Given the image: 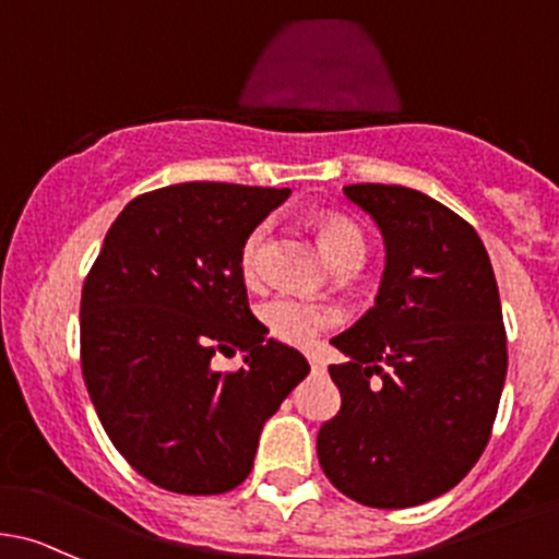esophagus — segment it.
I'll use <instances>...</instances> for the list:
<instances>
[{
	"instance_id": "34e87169",
	"label": "esophagus",
	"mask_w": 559,
	"mask_h": 559,
	"mask_svg": "<svg viewBox=\"0 0 559 559\" xmlns=\"http://www.w3.org/2000/svg\"><path fill=\"white\" fill-rule=\"evenodd\" d=\"M308 361H310V367H313V369H324V358H321V354H316V350H310Z\"/></svg>"
}]
</instances>
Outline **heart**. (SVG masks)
<instances>
[{
  "instance_id": "b5f03b06",
  "label": "heart",
  "mask_w": 559,
  "mask_h": 559,
  "mask_svg": "<svg viewBox=\"0 0 559 559\" xmlns=\"http://www.w3.org/2000/svg\"><path fill=\"white\" fill-rule=\"evenodd\" d=\"M316 238H319L321 251H324L326 260L334 267L350 260V257H364V251H367L364 235L358 233L356 225L343 219V216H324L316 225ZM262 240L264 227H257L243 240V246H240L238 267L246 284H251L257 278V260H260ZM260 321L267 329L270 337L278 340V343L310 345L324 329L337 324L340 313L334 308H326V305L305 302V299L295 297H275L260 308Z\"/></svg>"
}]
</instances>
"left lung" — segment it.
Segmentation results:
<instances>
[{"instance_id":"left-lung-1","label":"left lung","mask_w":559,"mask_h":559,"mask_svg":"<svg viewBox=\"0 0 559 559\" xmlns=\"http://www.w3.org/2000/svg\"><path fill=\"white\" fill-rule=\"evenodd\" d=\"M385 243L374 305L332 337L343 407L319 431L324 474L354 501L407 509L479 461L507 380L490 257L455 211L399 185L343 187ZM388 366V370L382 367Z\"/></svg>"}]
</instances>
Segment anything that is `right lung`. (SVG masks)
Here are the masks:
<instances>
[{"mask_svg": "<svg viewBox=\"0 0 559 559\" xmlns=\"http://www.w3.org/2000/svg\"><path fill=\"white\" fill-rule=\"evenodd\" d=\"M289 198L190 181L133 198L82 286V378L111 444L171 492L216 496L254 466L264 420L310 364L249 310L238 257ZM240 349L238 373L210 358Z\"/></svg>", "mask_w": 559, "mask_h": 559, "instance_id": "right-lung-1", "label": "right lung"}]
</instances>
